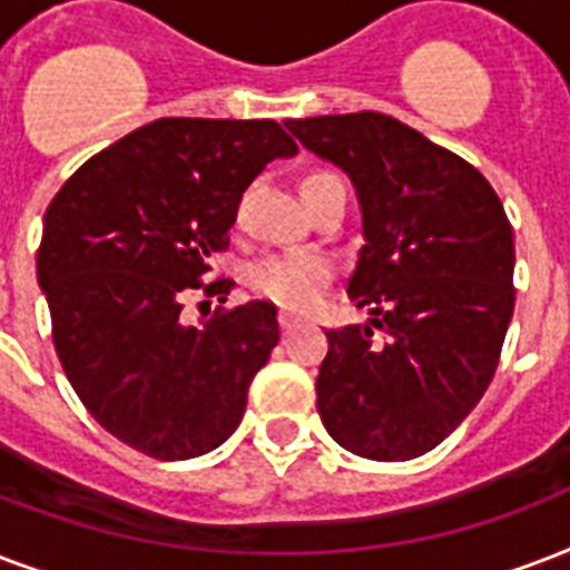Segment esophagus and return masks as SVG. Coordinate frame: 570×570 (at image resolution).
Segmentation results:
<instances>
[{"label": "esophagus", "instance_id": "obj_1", "mask_svg": "<svg viewBox=\"0 0 570 570\" xmlns=\"http://www.w3.org/2000/svg\"><path fill=\"white\" fill-rule=\"evenodd\" d=\"M279 326H282V333L291 335L294 330H297V317H291V315H279Z\"/></svg>", "mask_w": 570, "mask_h": 570}]
</instances>
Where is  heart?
Here are the masks:
<instances>
[{
	"instance_id": "1",
	"label": "heart",
	"mask_w": 570,
	"mask_h": 570,
	"mask_svg": "<svg viewBox=\"0 0 570 570\" xmlns=\"http://www.w3.org/2000/svg\"><path fill=\"white\" fill-rule=\"evenodd\" d=\"M338 184L335 175L330 171H312L303 180V202L317 196L321 189ZM333 271L330 262L315 253H285V255H264L258 262L246 267V288L258 294V297L271 299L276 306L299 312L308 308L321 294H324L326 282H330Z\"/></svg>"
}]
</instances>
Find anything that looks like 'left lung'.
Listing matches in <instances>:
<instances>
[{"instance_id": "obj_1", "label": "left lung", "mask_w": 570, "mask_h": 570, "mask_svg": "<svg viewBox=\"0 0 570 570\" xmlns=\"http://www.w3.org/2000/svg\"><path fill=\"white\" fill-rule=\"evenodd\" d=\"M351 175L365 246L347 294L368 324L326 330L317 413L372 461L440 445L491 386L514 312V235L473 163L383 112L288 118Z\"/></svg>"}]
</instances>
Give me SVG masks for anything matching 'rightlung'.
<instances>
[{
	"mask_svg": "<svg viewBox=\"0 0 570 570\" xmlns=\"http://www.w3.org/2000/svg\"><path fill=\"white\" fill-rule=\"evenodd\" d=\"M297 145L271 118H157L79 166L47 207L38 282L52 347L100 428L157 461L235 434L246 392L279 342L276 306L253 299L184 324L187 291L228 249L253 178Z\"/></svg>",
	"mask_w": 570,
	"mask_h": 570,
	"instance_id": "1",
	"label": "right lung"
}]
</instances>
